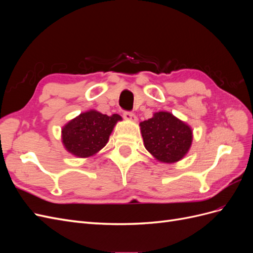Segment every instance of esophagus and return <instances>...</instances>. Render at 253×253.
Wrapping results in <instances>:
<instances>
[{
    "mask_svg": "<svg viewBox=\"0 0 253 253\" xmlns=\"http://www.w3.org/2000/svg\"><path fill=\"white\" fill-rule=\"evenodd\" d=\"M124 118L127 121H136L137 117L131 112H125L124 113Z\"/></svg>",
    "mask_w": 253,
    "mask_h": 253,
    "instance_id": "obj_1",
    "label": "esophagus"
}]
</instances>
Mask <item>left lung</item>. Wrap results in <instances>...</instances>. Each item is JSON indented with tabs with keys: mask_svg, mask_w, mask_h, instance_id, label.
Listing matches in <instances>:
<instances>
[{
	"mask_svg": "<svg viewBox=\"0 0 253 253\" xmlns=\"http://www.w3.org/2000/svg\"><path fill=\"white\" fill-rule=\"evenodd\" d=\"M139 126L145 149L162 163L179 162L192 144V129L169 112L154 113Z\"/></svg>",
	"mask_w": 253,
	"mask_h": 253,
	"instance_id": "left-lung-1",
	"label": "left lung"
}]
</instances>
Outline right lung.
<instances>
[{
  "instance_id": "add662e5",
  "label": "right lung",
  "mask_w": 253,
  "mask_h": 253,
  "mask_svg": "<svg viewBox=\"0 0 253 253\" xmlns=\"http://www.w3.org/2000/svg\"><path fill=\"white\" fill-rule=\"evenodd\" d=\"M122 118L108 116L95 110L81 113L62 127V142L71 154L86 158L95 155L108 143L115 125Z\"/></svg>"
}]
</instances>
